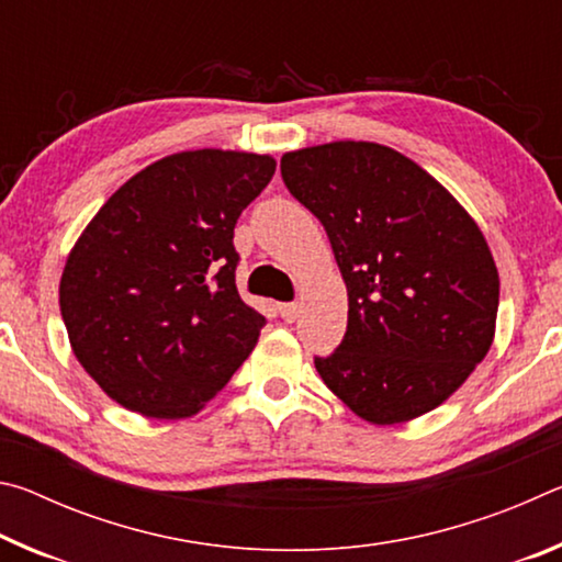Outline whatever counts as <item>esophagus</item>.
Masks as SVG:
<instances>
[{
	"instance_id": "34e87169",
	"label": "esophagus",
	"mask_w": 562,
	"mask_h": 562,
	"mask_svg": "<svg viewBox=\"0 0 562 562\" xmlns=\"http://www.w3.org/2000/svg\"><path fill=\"white\" fill-rule=\"evenodd\" d=\"M278 310H280V317L284 322H294L300 317V304L297 302H282Z\"/></svg>"
}]
</instances>
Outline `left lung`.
I'll return each mask as SVG.
<instances>
[{
  "label": "left lung",
  "instance_id": "8db88e82",
  "mask_svg": "<svg viewBox=\"0 0 562 562\" xmlns=\"http://www.w3.org/2000/svg\"><path fill=\"white\" fill-rule=\"evenodd\" d=\"M280 170L325 225L349 292L345 339L315 357L319 376L382 426L443 404L496 331L498 270L479 225L439 180L379 144L302 148Z\"/></svg>",
  "mask_w": 562,
  "mask_h": 562
}]
</instances>
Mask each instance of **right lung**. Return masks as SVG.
<instances>
[{
	"mask_svg": "<svg viewBox=\"0 0 562 562\" xmlns=\"http://www.w3.org/2000/svg\"><path fill=\"white\" fill-rule=\"evenodd\" d=\"M274 173L237 150H186L126 180L74 245L59 304L76 359L121 406L193 416L265 327L240 300L233 231Z\"/></svg>",
	"mask_w": 562,
	"mask_h": 562,
	"instance_id": "add662e5",
	"label": "right lung"
}]
</instances>
